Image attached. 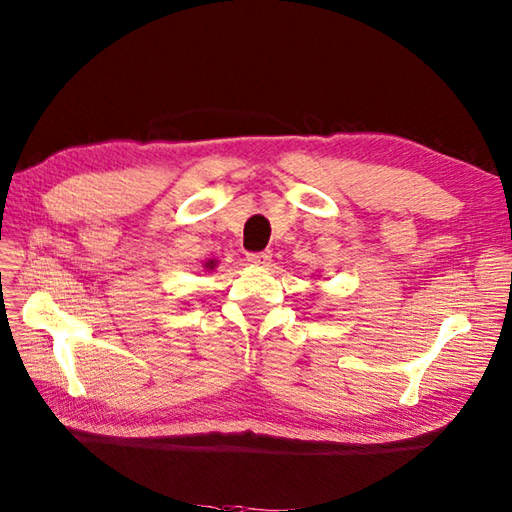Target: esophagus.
Segmentation results:
<instances>
[{"label": "esophagus", "instance_id": "obj_1", "mask_svg": "<svg viewBox=\"0 0 512 512\" xmlns=\"http://www.w3.org/2000/svg\"><path fill=\"white\" fill-rule=\"evenodd\" d=\"M271 260V252H254V254H247V263L252 265H267Z\"/></svg>", "mask_w": 512, "mask_h": 512}]
</instances>
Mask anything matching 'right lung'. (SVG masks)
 <instances>
[{"mask_svg":"<svg viewBox=\"0 0 512 512\" xmlns=\"http://www.w3.org/2000/svg\"><path fill=\"white\" fill-rule=\"evenodd\" d=\"M217 265H219V260H215V258H213V260H206V263H204L202 267H204L206 271H213Z\"/></svg>","mask_w":512,"mask_h":512,"instance_id":"add662e5","label":"right lung"}]
</instances>
